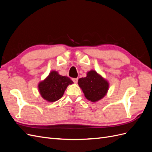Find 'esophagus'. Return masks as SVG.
<instances>
[{
  "label": "esophagus",
  "instance_id": "obj_1",
  "mask_svg": "<svg viewBox=\"0 0 152 152\" xmlns=\"http://www.w3.org/2000/svg\"><path fill=\"white\" fill-rule=\"evenodd\" d=\"M72 80L73 81L74 83L76 84V83H77V82H78V79H77V78H75V79H73Z\"/></svg>",
  "mask_w": 152,
  "mask_h": 152
}]
</instances>
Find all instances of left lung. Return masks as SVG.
<instances>
[{
    "label": "left lung",
    "mask_w": 152,
    "mask_h": 152,
    "mask_svg": "<svg viewBox=\"0 0 152 152\" xmlns=\"http://www.w3.org/2000/svg\"><path fill=\"white\" fill-rule=\"evenodd\" d=\"M78 84L86 99L91 102H97L103 98L109 89L108 80L94 70L87 72L86 77L79 79Z\"/></svg>",
    "instance_id": "8db88e82"
}]
</instances>
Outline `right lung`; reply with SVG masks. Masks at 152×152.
<instances>
[{
  "label": "right lung",
  "mask_w": 152,
  "mask_h": 152,
  "mask_svg": "<svg viewBox=\"0 0 152 152\" xmlns=\"http://www.w3.org/2000/svg\"><path fill=\"white\" fill-rule=\"evenodd\" d=\"M73 81L66 76L60 75L57 71L53 70L49 75L38 84V89L42 98L48 102H54L60 99L68 85Z\"/></svg>",
  "instance_id": "1"
}]
</instances>
